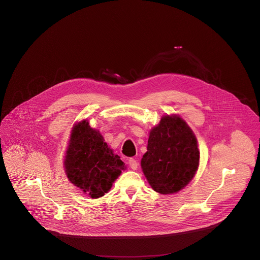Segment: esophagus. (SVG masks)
Segmentation results:
<instances>
[{"mask_svg": "<svg viewBox=\"0 0 260 260\" xmlns=\"http://www.w3.org/2000/svg\"><path fill=\"white\" fill-rule=\"evenodd\" d=\"M128 165H129V167L135 171V170H137L138 169V167H139V162H138V160L136 159V158H134V157H132V158H129L128 159Z\"/></svg>", "mask_w": 260, "mask_h": 260, "instance_id": "esophagus-1", "label": "esophagus"}]
</instances>
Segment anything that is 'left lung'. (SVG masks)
<instances>
[{
  "label": "left lung",
  "instance_id": "left-lung-1",
  "mask_svg": "<svg viewBox=\"0 0 260 260\" xmlns=\"http://www.w3.org/2000/svg\"><path fill=\"white\" fill-rule=\"evenodd\" d=\"M147 150L141 166L150 186L157 193H177L195 177L200 161L198 143L180 115L161 116L150 132Z\"/></svg>",
  "mask_w": 260,
  "mask_h": 260
}]
</instances>
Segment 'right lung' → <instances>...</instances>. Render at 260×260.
<instances>
[{
	"label": "right lung",
	"mask_w": 260,
	"mask_h": 260,
	"mask_svg": "<svg viewBox=\"0 0 260 260\" xmlns=\"http://www.w3.org/2000/svg\"><path fill=\"white\" fill-rule=\"evenodd\" d=\"M63 166L68 180L92 199L107 193L125 169L120 156L113 153L87 119L73 125Z\"/></svg>",
	"instance_id": "add662e5"
}]
</instances>
